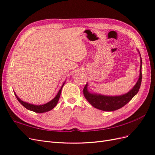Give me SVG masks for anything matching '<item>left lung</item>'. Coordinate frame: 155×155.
I'll list each match as a JSON object with an SVG mask.
<instances>
[{
	"label": "left lung",
	"instance_id": "1",
	"mask_svg": "<svg viewBox=\"0 0 155 155\" xmlns=\"http://www.w3.org/2000/svg\"><path fill=\"white\" fill-rule=\"evenodd\" d=\"M140 53V52H139ZM141 56V55H140ZM142 61L140 57V67L139 79L134 87L125 94L117 96H104L97 94L89 92L87 90L88 84H86L83 88V94L90 104L97 109L104 111H113L123 107L129 103L132 98L138 93L142 83Z\"/></svg>",
	"mask_w": 155,
	"mask_h": 155
}]
</instances>
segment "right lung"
Segmentation results:
<instances>
[{"instance_id": "add662e5", "label": "right lung", "mask_w": 155, "mask_h": 155, "mask_svg": "<svg viewBox=\"0 0 155 155\" xmlns=\"http://www.w3.org/2000/svg\"><path fill=\"white\" fill-rule=\"evenodd\" d=\"M64 83H63V86L61 88V89L59 90V91L58 92V94L56 95V96L52 100H51L50 101L48 102L47 104H45L44 105H33V104H28V103H26L22 101L21 100H20V98L18 97L15 94V95L17 97V99L18 100V101L20 102V104L24 106L25 108H26L27 109H28L30 110L31 111H34L35 112H37V113H43V112H48L51 110V109L54 108L57 104L58 103V101L59 100V97L61 95V90H62V88L64 85Z\"/></svg>"}]
</instances>
